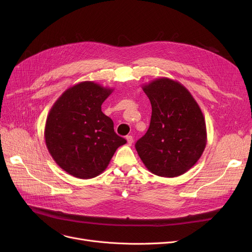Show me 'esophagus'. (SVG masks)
Listing matches in <instances>:
<instances>
[{
	"label": "esophagus",
	"mask_w": 252,
	"mask_h": 252,
	"mask_svg": "<svg viewBox=\"0 0 252 252\" xmlns=\"http://www.w3.org/2000/svg\"><path fill=\"white\" fill-rule=\"evenodd\" d=\"M126 141H127V144H128V145L133 144V142H134V138H133V137H131V136H126Z\"/></svg>",
	"instance_id": "esophagus-1"
}]
</instances>
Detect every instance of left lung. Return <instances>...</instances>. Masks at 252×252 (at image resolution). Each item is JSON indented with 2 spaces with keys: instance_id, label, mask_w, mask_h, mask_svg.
Here are the masks:
<instances>
[{
  "instance_id": "left-lung-1",
  "label": "left lung",
  "mask_w": 252,
  "mask_h": 252,
  "mask_svg": "<svg viewBox=\"0 0 252 252\" xmlns=\"http://www.w3.org/2000/svg\"><path fill=\"white\" fill-rule=\"evenodd\" d=\"M150 100V126L136 143L141 160L152 174L175 178L201 157L207 142L203 113L191 93L174 79L156 78L142 87Z\"/></svg>"
}]
</instances>
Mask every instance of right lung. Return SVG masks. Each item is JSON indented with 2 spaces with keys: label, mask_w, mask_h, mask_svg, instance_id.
<instances>
[{
  "label": "right lung",
  "mask_w": 252,
  "mask_h": 252,
  "mask_svg": "<svg viewBox=\"0 0 252 252\" xmlns=\"http://www.w3.org/2000/svg\"><path fill=\"white\" fill-rule=\"evenodd\" d=\"M112 92L94 82H82L66 90L50 109L44 133L47 148L55 162L75 178L102 174L116 149L126 143L101 110Z\"/></svg>",
  "instance_id": "obj_1"
}]
</instances>
